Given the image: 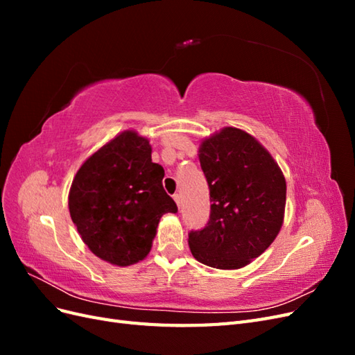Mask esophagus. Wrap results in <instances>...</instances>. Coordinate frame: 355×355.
<instances>
[{
	"mask_svg": "<svg viewBox=\"0 0 355 355\" xmlns=\"http://www.w3.org/2000/svg\"><path fill=\"white\" fill-rule=\"evenodd\" d=\"M173 200L176 201V204H178V207H180V196H179V194H175V196H173Z\"/></svg>",
	"mask_w": 355,
	"mask_h": 355,
	"instance_id": "obj_1",
	"label": "esophagus"
}]
</instances>
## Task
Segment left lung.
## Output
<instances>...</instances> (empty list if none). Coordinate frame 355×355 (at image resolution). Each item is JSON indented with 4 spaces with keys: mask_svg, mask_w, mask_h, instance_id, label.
Segmentation results:
<instances>
[{
    "mask_svg": "<svg viewBox=\"0 0 355 355\" xmlns=\"http://www.w3.org/2000/svg\"><path fill=\"white\" fill-rule=\"evenodd\" d=\"M210 189V219L188 234L192 256L218 270H239L261 256L280 232L286 179L253 136L225 127L200 145Z\"/></svg>",
    "mask_w": 355,
    "mask_h": 355,
    "instance_id": "1",
    "label": "left lung"
}]
</instances>
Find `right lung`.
I'll list each match as a JSON object with an SVG mask.
<instances>
[{"instance_id":"right-lung-1","label":"right lung","mask_w":355,"mask_h":355,"mask_svg":"<svg viewBox=\"0 0 355 355\" xmlns=\"http://www.w3.org/2000/svg\"><path fill=\"white\" fill-rule=\"evenodd\" d=\"M149 141L127 130L103 145L75 175L69 213L83 241L101 259L133 265L151 250L159 218L178 206L163 188Z\"/></svg>"}]
</instances>
